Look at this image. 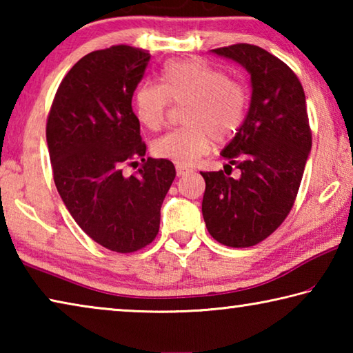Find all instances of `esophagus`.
Returning <instances> with one entry per match:
<instances>
[{"instance_id": "34e87169", "label": "esophagus", "mask_w": 353, "mask_h": 353, "mask_svg": "<svg viewBox=\"0 0 353 353\" xmlns=\"http://www.w3.org/2000/svg\"><path fill=\"white\" fill-rule=\"evenodd\" d=\"M176 170H177V176H185V174H190V172H193V170H190L183 165H177Z\"/></svg>"}]
</instances>
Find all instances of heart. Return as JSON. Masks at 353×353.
<instances>
[{"instance_id":"heart-1","label":"heart","mask_w":353,"mask_h":353,"mask_svg":"<svg viewBox=\"0 0 353 353\" xmlns=\"http://www.w3.org/2000/svg\"><path fill=\"white\" fill-rule=\"evenodd\" d=\"M187 99V126L170 130L152 145L154 155L185 166L210 151L213 137L225 141L240 130L249 110V92L244 83L205 62H168L160 71V83L145 81L135 88V115L143 126L157 130L171 101Z\"/></svg>"}]
</instances>
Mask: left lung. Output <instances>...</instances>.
<instances>
[{"mask_svg":"<svg viewBox=\"0 0 353 353\" xmlns=\"http://www.w3.org/2000/svg\"><path fill=\"white\" fill-rule=\"evenodd\" d=\"M250 73L248 117L223 157L240 179L223 171L201 172L205 181L202 214L210 234L229 248H250L288 216L312 149L305 93L288 65L260 46L236 43L213 50Z\"/></svg>","mask_w":353,"mask_h":353,"instance_id":"obj_1","label":"left lung"}]
</instances>
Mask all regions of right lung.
Returning <instances> with one entry per match:
<instances>
[{
	"mask_svg": "<svg viewBox=\"0 0 353 353\" xmlns=\"http://www.w3.org/2000/svg\"><path fill=\"white\" fill-rule=\"evenodd\" d=\"M149 52L128 45L93 51L59 85L46 121L52 177L77 225L101 246L135 252L154 241L176 177L166 159H145L132 97ZM142 166L132 176L122 168Z\"/></svg>",
	"mask_w": 353,
	"mask_h": 353,
	"instance_id": "add662e5",
	"label": "right lung"
}]
</instances>
